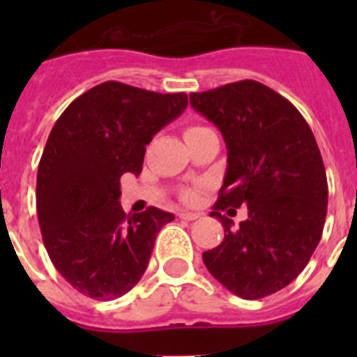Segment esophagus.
<instances>
[{
	"mask_svg": "<svg viewBox=\"0 0 357 357\" xmlns=\"http://www.w3.org/2000/svg\"><path fill=\"white\" fill-rule=\"evenodd\" d=\"M178 218H182V220H188V222H193V220H198V218H200V214L182 211V213H178Z\"/></svg>",
	"mask_w": 357,
	"mask_h": 357,
	"instance_id": "34e87169",
	"label": "esophagus"
}]
</instances>
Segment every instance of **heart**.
I'll list each match as a JSON object with an SVG mask.
<instances>
[{
  "label": "heart",
  "instance_id": "1",
  "mask_svg": "<svg viewBox=\"0 0 357 357\" xmlns=\"http://www.w3.org/2000/svg\"><path fill=\"white\" fill-rule=\"evenodd\" d=\"M198 128H204V127H189V128H188V130H185V134H189V132H193V130H198ZM185 197H188V198H193V197H195V195H193V193H191V191H189V193H188V195H185Z\"/></svg>",
  "mask_w": 357,
  "mask_h": 357
}]
</instances>
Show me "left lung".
Returning a JSON list of instances; mask_svg holds the SVG:
<instances>
[{"label": "left lung", "instance_id": "8db88e82", "mask_svg": "<svg viewBox=\"0 0 357 357\" xmlns=\"http://www.w3.org/2000/svg\"><path fill=\"white\" fill-rule=\"evenodd\" d=\"M227 146V172L211 216L225 238L202 254L230 293L255 301L286 288L309 263L327 214V176L313 132L291 102L255 80L189 94ZM249 207L236 229L217 213Z\"/></svg>", "mask_w": 357, "mask_h": 357}]
</instances>
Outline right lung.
I'll return each mask as SVG.
<instances>
[{"label": "right lung", "instance_id": "add662e5", "mask_svg": "<svg viewBox=\"0 0 357 357\" xmlns=\"http://www.w3.org/2000/svg\"><path fill=\"white\" fill-rule=\"evenodd\" d=\"M185 107V93L103 82L53 125L37 172V216L50 259L82 295L114 301L130 291L159 230L175 220L157 207L125 214L119 178L139 175L146 144Z\"/></svg>", "mask_w": 357, "mask_h": 357}]
</instances>
